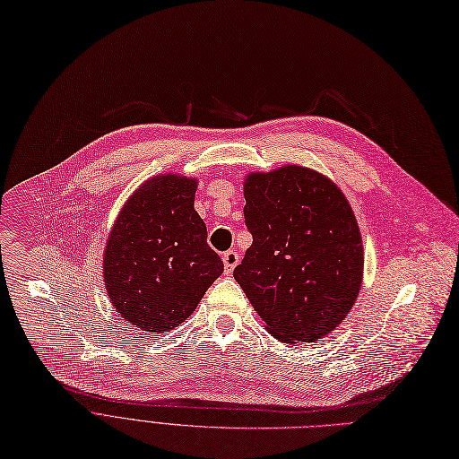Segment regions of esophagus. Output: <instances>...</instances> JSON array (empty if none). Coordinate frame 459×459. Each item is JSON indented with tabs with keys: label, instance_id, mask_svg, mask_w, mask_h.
<instances>
[{
	"label": "esophagus",
	"instance_id": "1",
	"mask_svg": "<svg viewBox=\"0 0 459 459\" xmlns=\"http://www.w3.org/2000/svg\"><path fill=\"white\" fill-rule=\"evenodd\" d=\"M222 261H224V273H226V274H231L233 269H235V265L238 264V254H237L235 250H228V252H224Z\"/></svg>",
	"mask_w": 459,
	"mask_h": 459
}]
</instances>
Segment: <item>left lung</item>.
Instances as JSON below:
<instances>
[{"label": "left lung", "instance_id": "obj_1", "mask_svg": "<svg viewBox=\"0 0 459 459\" xmlns=\"http://www.w3.org/2000/svg\"><path fill=\"white\" fill-rule=\"evenodd\" d=\"M252 245L233 271L280 342H317L345 319L362 283V238L343 192L321 173L283 166L245 179Z\"/></svg>", "mask_w": 459, "mask_h": 459}]
</instances>
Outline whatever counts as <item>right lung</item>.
<instances>
[{"mask_svg":"<svg viewBox=\"0 0 459 459\" xmlns=\"http://www.w3.org/2000/svg\"><path fill=\"white\" fill-rule=\"evenodd\" d=\"M198 181L162 173L123 205L104 250V286L117 314L145 333H168L224 273L194 209Z\"/></svg>","mask_w":459,"mask_h":459,"instance_id":"obj_1","label":"right lung"}]
</instances>
